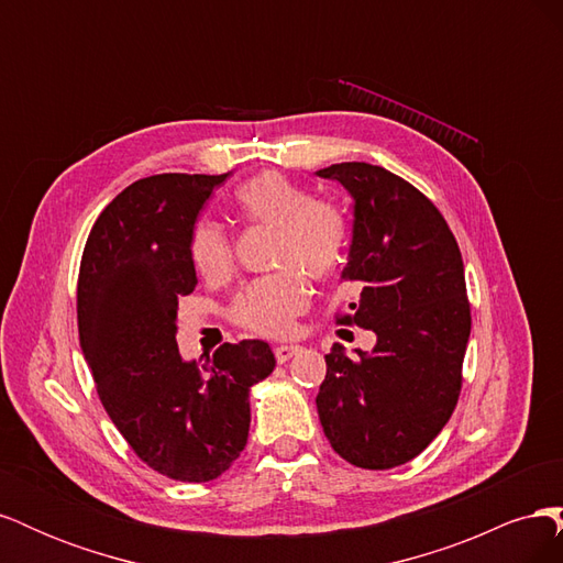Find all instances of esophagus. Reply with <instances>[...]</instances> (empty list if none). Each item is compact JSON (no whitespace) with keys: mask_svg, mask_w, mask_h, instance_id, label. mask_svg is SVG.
Here are the masks:
<instances>
[{"mask_svg":"<svg viewBox=\"0 0 563 563\" xmlns=\"http://www.w3.org/2000/svg\"><path fill=\"white\" fill-rule=\"evenodd\" d=\"M300 350H302L300 345H279V347H275V356H277L279 364H286V362L291 360V356H296Z\"/></svg>","mask_w":563,"mask_h":563,"instance_id":"34e87169","label":"esophagus"}]
</instances>
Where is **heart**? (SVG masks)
<instances>
[{
  "label": "heart",
  "instance_id": "heart-1",
  "mask_svg": "<svg viewBox=\"0 0 563 563\" xmlns=\"http://www.w3.org/2000/svg\"><path fill=\"white\" fill-rule=\"evenodd\" d=\"M234 203L251 223L275 228L272 263L284 267L255 279L234 302V319L249 331L284 335L294 317L308 305V286L300 272L314 282L329 279L343 263L347 218L335 203L314 199L308 187L277 172L246 180L234 192ZM190 261L201 277L220 279L232 267L228 234L211 220H199L190 234Z\"/></svg>",
  "mask_w": 563,
  "mask_h": 563
}]
</instances>
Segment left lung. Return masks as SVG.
<instances>
[{"instance_id":"1","label":"left lung","mask_w":563,"mask_h":563,"mask_svg":"<svg viewBox=\"0 0 563 563\" xmlns=\"http://www.w3.org/2000/svg\"><path fill=\"white\" fill-rule=\"evenodd\" d=\"M352 197V242L340 282L360 291L352 314L376 333L371 352L333 345L317 413L333 451L364 470L408 463L457 404L472 317L455 236L411 183L366 162L319 168Z\"/></svg>"}]
</instances>
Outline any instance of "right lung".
<instances>
[{
	"label": "right lung",
	"instance_id": "obj_1",
	"mask_svg": "<svg viewBox=\"0 0 563 563\" xmlns=\"http://www.w3.org/2000/svg\"><path fill=\"white\" fill-rule=\"evenodd\" d=\"M230 174H159L119 192L84 246L77 319L84 360L114 428L152 470L201 484L246 446L251 387L275 371L265 340L185 362L176 343L178 298L197 272L190 234Z\"/></svg>",
	"mask_w": 563,
	"mask_h": 563
}]
</instances>
